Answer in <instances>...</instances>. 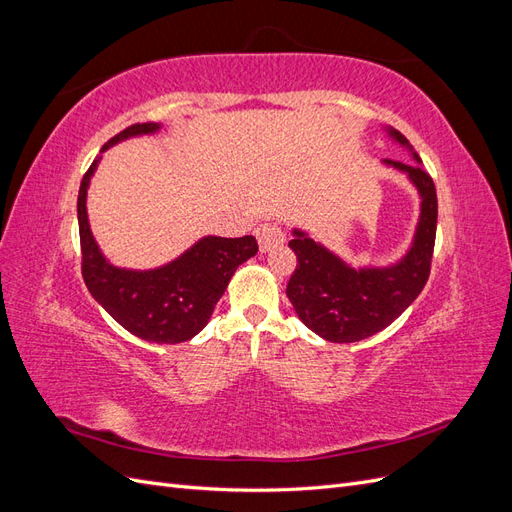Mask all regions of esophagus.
<instances>
[{"label":"esophagus","instance_id":"34e87169","mask_svg":"<svg viewBox=\"0 0 512 512\" xmlns=\"http://www.w3.org/2000/svg\"><path fill=\"white\" fill-rule=\"evenodd\" d=\"M256 239H258V245H260V252H269L273 250V247L282 245L284 243V230L282 226L277 224H260L256 228Z\"/></svg>","mask_w":512,"mask_h":512}]
</instances>
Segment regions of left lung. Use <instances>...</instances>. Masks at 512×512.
<instances>
[{"mask_svg":"<svg viewBox=\"0 0 512 512\" xmlns=\"http://www.w3.org/2000/svg\"><path fill=\"white\" fill-rule=\"evenodd\" d=\"M395 141L408 145L406 136L393 130ZM386 160L404 170L421 192V222L406 258L389 269H350L314 239L294 230L288 243L297 254V269L290 275L286 294L307 329L335 344L361 342L376 335L406 312L429 280L438 226V194L433 179L421 166Z\"/></svg>","mask_w":512,"mask_h":512,"instance_id":"1","label":"left lung"}]
</instances>
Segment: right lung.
Masks as SVG:
<instances>
[{
	"instance_id": "obj_1",
	"label": "right lung",
	"mask_w": 512,
	"mask_h": 512,
	"mask_svg": "<svg viewBox=\"0 0 512 512\" xmlns=\"http://www.w3.org/2000/svg\"><path fill=\"white\" fill-rule=\"evenodd\" d=\"M158 123H132L115 134L104 149L121 138L156 132ZM98 160L83 175L79 190L81 273L85 286L108 314L132 335L156 344L188 342L209 322L215 303L224 294L232 273L258 252L252 235L239 239L205 237L192 250L156 271H126L111 267L91 237L85 196Z\"/></svg>"
}]
</instances>
